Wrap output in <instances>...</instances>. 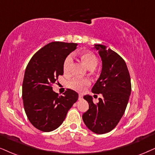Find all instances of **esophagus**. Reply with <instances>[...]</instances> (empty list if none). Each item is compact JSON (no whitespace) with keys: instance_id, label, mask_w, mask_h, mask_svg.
<instances>
[{"instance_id":"esophagus-1","label":"esophagus","mask_w":155,"mask_h":155,"mask_svg":"<svg viewBox=\"0 0 155 155\" xmlns=\"http://www.w3.org/2000/svg\"><path fill=\"white\" fill-rule=\"evenodd\" d=\"M82 98H83V95L79 94V96H78V99H79V100H81Z\"/></svg>"}]
</instances>
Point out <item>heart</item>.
<instances>
[{"label":"heart","mask_w":155,"mask_h":155,"mask_svg":"<svg viewBox=\"0 0 155 155\" xmlns=\"http://www.w3.org/2000/svg\"><path fill=\"white\" fill-rule=\"evenodd\" d=\"M81 59L86 64V66L89 68H95L98 64V59L94 54L91 52L82 53ZM72 62V56L69 55L64 60V64H63V70L64 72H68L70 71V66ZM91 85V81L88 79H79V78H74L71 81L69 82V87L70 88L78 91V92H83L87 86Z\"/></svg>","instance_id":"b5f03b06"}]
</instances>
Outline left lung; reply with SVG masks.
<instances>
[{"label": "left lung", "instance_id": "8db88e82", "mask_svg": "<svg viewBox=\"0 0 155 155\" xmlns=\"http://www.w3.org/2000/svg\"><path fill=\"white\" fill-rule=\"evenodd\" d=\"M94 48L101 58L102 70L92 92L101 93L103 98L94 104L90 95L83 97L89 109L83 120L90 130L103 134L114 129L123 116L131 95V79L125 61L117 53L103 45H94Z\"/></svg>", "mask_w": 155, "mask_h": 155}]
</instances>
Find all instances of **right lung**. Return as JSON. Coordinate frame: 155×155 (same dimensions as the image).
<instances>
[{
    "instance_id": "right-lung-1",
    "label": "right lung",
    "mask_w": 155,
    "mask_h": 155,
    "mask_svg": "<svg viewBox=\"0 0 155 155\" xmlns=\"http://www.w3.org/2000/svg\"><path fill=\"white\" fill-rule=\"evenodd\" d=\"M78 44L54 41L40 49L31 57L25 70L22 98L28 119L40 131L57 129L68 111L78 101V94L68 89L59 95L51 85L64 73V60Z\"/></svg>"
}]
</instances>
